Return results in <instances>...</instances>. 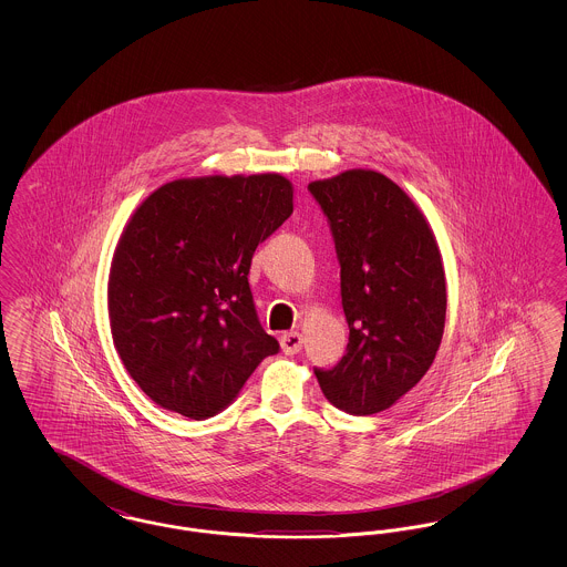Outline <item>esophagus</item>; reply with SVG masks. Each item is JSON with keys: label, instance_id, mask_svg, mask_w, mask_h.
<instances>
[{"label": "esophagus", "instance_id": "34e87169", "mask_svg": "<svg viewBox=\"0 0 567 567\" xmlns=\"http://www.w3.org/2000/svg\"><path fill=\"white\" fill-rule=\"evenodd\" d=\"M301 342H303V338H301L299 331H289V333H285L280 338V347H282V351L287 352V354H297V352L301 351Z\"/></svg>", "mask_w": 567, "mask_h": 567}]
</instances>
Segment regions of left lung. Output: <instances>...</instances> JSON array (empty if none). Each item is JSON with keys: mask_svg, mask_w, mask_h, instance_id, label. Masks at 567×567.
Returning <instances> with one entry per match:
<instances>
[{"mask_svg": "<svg viewBox=\"0 0 567 567\" xmlns=\"http://www.w3.org/2000/svg\"><path fill=\"white\" fill-rule=\"evenodd\" d=\"M340 261L347 354L315 370L324 398L351 414L395 404L432 368L446 319V276L427 218L391 178L347 169L308 185Z\"/></svg>", "mask_w": 567, "mask_h": 567, "instance_id": "1", "label": "left lung"}]
</instances>
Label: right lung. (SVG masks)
<instances>
[{"label":"right lung","instance_id":"add662e5","mask_svg":"<svg viewBox=\"0 0 567 567\" xmlns=\"http://www.w3.org/2000/svg\"><path fill=\"white\" fill-rule=\"evenodd\" d=\"M293 213L280 174L178 178L127 220L109 278L112 342L137 386L195 421L231 404L278 352L257 319L255 248Z\"/></svg>","mask_w":567,"mask_h":567}]
</instances>
